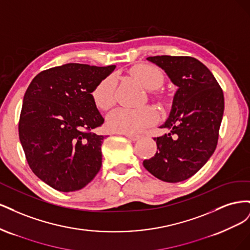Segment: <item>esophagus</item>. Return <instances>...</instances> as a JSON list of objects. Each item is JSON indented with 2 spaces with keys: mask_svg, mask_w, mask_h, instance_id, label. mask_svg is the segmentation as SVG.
Listing matches in <instances>:
<instances>
[{
  "mask_svg": "<svg viewBox=\"0 0 250 250\" xmlns=\"http://www.w3.org/2000/svg\"><path fill=\"white\" fill-rule=\"evenodd\" d=\"M125 137L129 139L130 141H138L140 139V135H137V134H125Z\"/></svg>",
  "mask_w": 250,
  "mask_h": 250,
  "instance_id": "1",
  "label": "esophagus"
}]
</instances>
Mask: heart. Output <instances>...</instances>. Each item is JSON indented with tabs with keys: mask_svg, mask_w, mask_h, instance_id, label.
Segmentation results:
<instances>
[{
	"mask_svg": "<svg viewBox=\"0 0 250 250\" xmlns=\"http://www.w3.org/2000/svg\"><path fill=\"white\" fill-rule=\"evenodd\" d=\"M131 76L147 89H156L164 82V75L158 67L140 63L132 66L129 71ZM93 99L98 108L109 109L115 104V80L112 77L103 79L93 92ZM157 120L154 108L145 106L140 108H117L107 116V127L111 131L137 134L152 125Z\"/></svg>",
	"mask_w": 250,
	"mask_h": 250,
	"instance_id": "1",
	"label": "heart"
}]
</instances>
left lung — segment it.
I'll return each mask as SVG.
<instances>
[{
  "mask_svg": "<svg viewBox=\"0 0 250 250\" xmlns=\"http://www.w3.org/2000/svg\"><path fill=\"white\" fill-rule=\"evenodd\" d=\"M177 86L166 122L168 134L154 138L157 151L143 162L153 176L179 183L193 176L213 155L223 111V92L214 75L198 59L188 56H151Z\"/></svg>",
  "mask_w": 250,
  "mask_h": 250,
  "instance_id": "left-lung-1",
  "label": "left lung"
}]
</instances>
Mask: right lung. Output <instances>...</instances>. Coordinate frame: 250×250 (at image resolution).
<instances>
[{
    "mask_svg": "<svg viewBox=\"0 0 250 250\" xmlns=\"http://www.w3.org/2000/svg\"><path fill=\"white\" fill-rule=\"evenodd\" d=\"M116 65L66 63L41 72L28 86L19 123L21 147L35 175L60 192L94 179L102 165L103 124L92 93Z\"/></svg>",
    "mask_w": 250,
    "mask_h": 250,
    "instance_id": "add662e5",
    "label": "right lung"
}]
</instances>
